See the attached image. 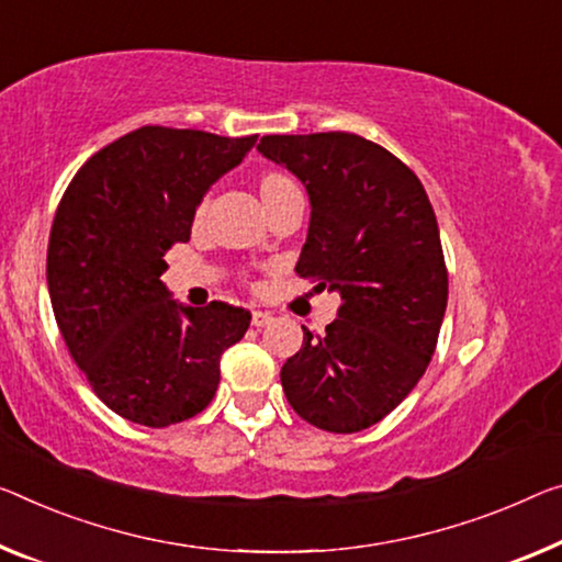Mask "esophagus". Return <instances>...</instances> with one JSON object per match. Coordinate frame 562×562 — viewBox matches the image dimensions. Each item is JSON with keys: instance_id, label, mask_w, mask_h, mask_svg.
Returning <instances> with one entry per match:
<instances>
[{"instance_id": "obj_1", "label": "esophagus", "mask_w": 562, "mask_h": 562, "mask_svg": "<svg viewBox=\"0 0 562 562\" xmlns=\"http://www.w3.org/2000/svg\"><path fill=\"white\" fill-rule=\"evenodd\" d=\"M273 322V316L269 314V311H254L251 314V324L256 326V329H263V326H269Z\"/></svg>"}]
</instances>
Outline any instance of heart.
I'll return each mask as SVG.
<instances>
[{
    "label": "heart",
    "mask_w": 562,
    "mask_h": 562,
    "mask_svg": "<svg viewBox=\"0 0 562 562\" xmlns=\"http://www.w3.org/2000/svg\"><path fill=\"white\" fill-rule=\"evenodd\" d=\"M296 191H299L296 183H293L289 176H283V172L269 170V172H263L261 178H258V195H261V203H263L266 211H271L276 203H281L283 198L296 193ZM203 215H205V205H198L195 213H193L195 226H201Z\"/></svg>",
    "instance_id": "b5f03b06"
}]
</instances>
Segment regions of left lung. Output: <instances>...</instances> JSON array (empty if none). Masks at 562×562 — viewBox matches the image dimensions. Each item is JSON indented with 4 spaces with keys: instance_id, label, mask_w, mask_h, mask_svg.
Listing matches in <instances>:
<instances>
[{
    "instance_id": "obj_1",
    "label": "left lung",
    "mask_w": 562,
    "mask_h": 562,
    "mask_svg": "<svg viewBox=\"0 0 562 562\" xmlns=\"http://www.w3.org/2000/svg\"><path fill=\"white\" fill-rule=\"evenodd\" d=\"M258 153L308 193L296 273L341 296L324 336L304 326L283 392L308 425L361 431L400 407L435 353L447 308L435 211L400 158L353 133L263 135Z\"/></svg>"
}]
</instances>
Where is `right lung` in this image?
<instances>
[{
  "mask_svg": "<svg viewBox=\"0 0 562 562\" xmlns=\"http://www.w3.org/2000/svg\"><path fill=\"white\" fill-rule=\"evenodd\" d=\"M256 135L148 125L77 170L52 223L47 286L57 326L92 392L120 417L168 427L209 407L221 353L244 339L246 308L170 299L160 273L193 213Z\"/></svg>",
  "mask_w": 562,
  "mask_h": 562,
  "instance_id": "obj_1",
  "label": "right lung"
}]
</instances>
